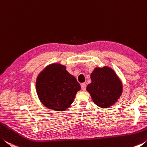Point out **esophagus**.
<instances>
[{
	"instance_id": "obj_1",
	"label": "esophagus",
	"mask_w": 147,
	"mask_h": 147,
	"mask_svg": "<svg viewBox=\"0 0 147 147\" xmlns=\"http://www.w3.org/2000/svg\"><path fill=\"white\" fill-rule=\"evenodd\" d=\"M81 88H82L83 90H86V85L85 83H81Z\"/></svg>"
}]
</instances>
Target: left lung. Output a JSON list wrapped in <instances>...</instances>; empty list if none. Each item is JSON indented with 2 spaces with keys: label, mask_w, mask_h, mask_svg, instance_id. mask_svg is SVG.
I'll use <instances>...</instances> for the list:
<instances>
[{
  "label": "left lung",
  "mask_w": 147,
  "mask_h": 147,
  "mask_svg": "<svg viewBox=\"0 0 147 147\" xmlns=\"http://www.w3.org/2000/svg\"><path fill=\"white\" fill-rule=\"evenodd\" d=\"M90 79L92 82L86 86V90L96 105L104 109L117 102L122 94L123 86L113 69L107 66L96 67Z\"/></svg>",
  "instance_id": "8db88e82"
}]
</instances>
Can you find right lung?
<instances>
[{
	"instance_id": "1",
	"label": "right lung",
	"mask_w": 147,
	"mask_h": 147,
	"mask_svg": "<svg viewBox=\"0 0 147 147\" xmlns=\"http://www.w3.org/2000/svg\"><path fill=\"white\" fill-rule=\"evenodd\" d=\"M36 90L45 107L56 111H64L70 106L81 86L75 77L60 63L47 65L38 74Z\"/></svg>"
}]
</instances>
